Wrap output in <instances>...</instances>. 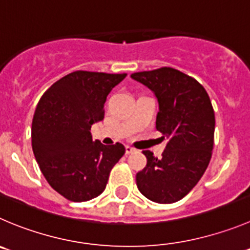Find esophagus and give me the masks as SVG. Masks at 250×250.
Instances as JSON below:
<instances>
[{"label":"esophagus","mask_w":250,"mask_h":250,"mask_svg":"<svg viewBox=\"0 0 250 250\" xmlns=\"http://www.w3.org/2000/svg\"><path fill=\"white\" fill-rule=\"evenodd\" d=\"M125 152H126V154H131L135 152V148H132V147H130V146H126L125 147Z\"/></svg>","instance_id":"esophagus-1"}]
</instances>
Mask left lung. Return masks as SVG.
<instances>
[{
  "label": "left lung",
  "mask_w": 250,
  "mask_h": 250,
  "mask_svg": "<svg viewBox=\"0 0 250 250\" xmlns=\"http://www.w3.org/2000/svg\"><path fill=\"white\" fill-rule=\"evenodd\" d=\"M156 94V129L168 141L161 158L144 151L147 165L136 174L140 192L151 201L172 204L183 199L205 173L213 148L215 111L205 88L172 67L132 73Z\"/></svg>",
  "instance_id": "obj_1"
}]
</instances>
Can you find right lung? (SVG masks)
I'll use <instances>...</instances> for the list:
<instances>
[{
    "label": "right lung",
    "mask_w": 250,
    "mask_h": 250,
    "mask_svg": "<svg viewBox=\"0 0 250 250\" xmlns=\"http://www.w3.org/2000/svg\"><path fill=\"white\" fill-rule=\"evenodd\" d=\"M126 73L75 71L56 81L33 116L32 147L50 187L75 203L97 198L125 153L116 142L93 141L91 126L104 119L106 96Z\"/></svg>",
    "instance_id": "obj_1"
}]
</instances>
